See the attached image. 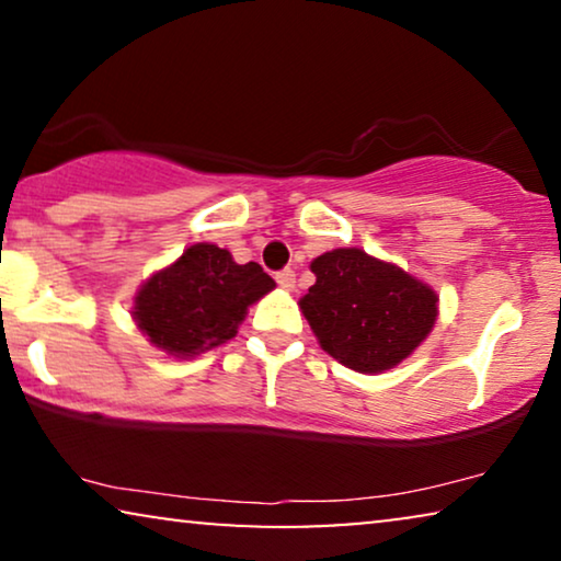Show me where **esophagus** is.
<instances>
[{"label":"esophagus","instance_id":"obj_1","mask_svg":"<svg viewBox=\"0 0 561 561\" xmlns=\"http://www.w3.org/2000/svg\"><path fill=\"white\" fill-rule=\"evenodd\" d=\"M275 283H278L280 288H286V290H294L296 288V273L294 271H280V273H275Z\"/></svg>","mask_w":561,"mask_h":561}]
</instances>
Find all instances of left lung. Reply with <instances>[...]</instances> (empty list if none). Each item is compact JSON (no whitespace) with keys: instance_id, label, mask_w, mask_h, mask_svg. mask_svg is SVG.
Wrapping results in <instances>:
<instances>
[{"instance_id":"obj_1","label":"left lung","mask_w":561,"mask_h":561,"mask_svg":"<svg viewBox=\"0 0 561 561\" xmlns=\"http://www.w3.org/2000/svg\"><path fill=\"white\" fill-rule=\"evenodd\" d=\"M317 283L298 306L321 350L357 373L403 363L434 329L439 296L359 248L324 252L311 263Z\"/></svg>"}]
</instances>
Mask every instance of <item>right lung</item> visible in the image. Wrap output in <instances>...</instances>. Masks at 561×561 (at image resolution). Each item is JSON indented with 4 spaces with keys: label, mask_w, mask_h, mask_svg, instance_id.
Listing matches in <instances>:
<instances>
[{
    "label": "right lung",
    "mask_w": 561,
    "mask_h": 561,
    "mask_svg": "<svg viewBox=\"0 0 561 561\" xmlns=\"http://www.w3.org/2000/svg\"><path fill=\"white\" fill-rule=\"evenodd\" d=\"M273 288L257 263L237 265L229 250L196 242L142 283L133 319L150 344L188 359L232 340L250 306Z\"/></svg>",
    "instance_id": "right-lung-1"
}]
</instances>
